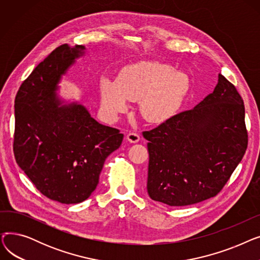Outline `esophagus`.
<instances>
[{
    "label": "esophagus",
    "instance_id": "esophagus-1",
    "mask_svg": "<svg viewBox=\"0 0 260 260\" xmlns=\"http://www.w3.org/2000/svg\"><path fill=\"white\" fill-rule=\"evenodd\" d=\"M126 139L132 143H136L140 140V135L136 132H131L127 134Z\"/></svg>",
    "mask_w": 260,
    "mask_h": 260
}]
</instances>
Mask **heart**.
<instances>
[{
	"instance_id": "obj_1",
	"label": "heart",
	"mask_w": 260,
	"mask_h": 260,
	"mask_svg": "<svg viewBox=\"0 0 260 260\" xmlns=\"http://www.w3.org/2000/svg\"><path fill=\"white\" fill-rule=\"evenodd\" d=\"M188 78L169 64L143 61L128 65L119 78H100L101 111L115 120L129 100H140L142 115L151 121L165 120L178 109L188 90Z\"/></svg>"
}]
</instances>
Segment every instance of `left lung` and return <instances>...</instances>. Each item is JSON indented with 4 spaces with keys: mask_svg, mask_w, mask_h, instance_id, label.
<instances>
[{
    "mask_svg": "<svg viewBox=\"0 0 260 260\" xmlns=\"http://www.w3.org/2000/svg\"><path fill=\"white\" fill-rule=\"evenodd\" d=\"M142 135L148 141L149 197L170 207L201 202L220 192L247 151L243 100L219 75L197 106Z\"/></svg>",
    "mask_w": 260,
    "mask_h": 260,
    "instance_id": "8db88e82",
    "label": "left lung"
}]
</instances>
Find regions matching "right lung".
Segmentation results:
<instances>
[{"mask_svg":"<svg viewBox=\"0 0 260 260\" xmlns=\"http://www.w3.org/2000/svg\"><path fill=\"white\" fill-rule=\"evenodd\" d=\"M84 49L58 46L23 81L15 100L13 154L45 197L61 203L86 200L99 183L105 159L123 134L100 124L82 105L59 106L57 84Z\"/></svg>","mask_w":260,"mask_h":260,"instance_id":"right-lung-1","label":"right lung"}]
</instances>
